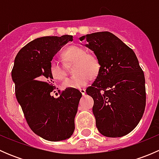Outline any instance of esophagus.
Here are the masks:
<instances>
[{
	"label": "esophagus",
	"instance_id": "esophagus-1",
	"mask_svg": "<svg viewBox=\"0 0 159 159\" xmlns=\"http://www.w3.org/2000/svg\"><path fill=\"white\" fill-rule=\"evenodd\" d=\"M80 91H81V94H82V95H84V94H85V93H86L85 89H80Z\"/></svg>",
	"mask_w": 159,
	"mask_h": 159
}]
</instances>
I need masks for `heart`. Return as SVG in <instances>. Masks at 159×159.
<instances>
[{
    "label": "heart",
    "mask_w": 159,
    "mask_h": 159,
    "mask_svg": "<svg viewBox=\"0 0 159 159\" xmlns=\"http://www.w3.org/2000/svg\"><path fill=\"white\" fill-rule=\"evenodd\" d=\"M65 62L75 63L74 73L76 75L68 78L62 83L64 89H81L89 82L91 78H95L101 68L100 61L97 55L87 52L84 48L73 45L68 48L62 54ZM49 72L52 78L62 81L66 78V71L57 61L50 62Z\"/></svg>",
    "instance_id": "heart-1"
}]
</instances>
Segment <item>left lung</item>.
Instances as JSON below:
<instances>
[{
	"label": "left lung",
	"instance_id": "8db88e82",
	"mask_svg": "<svg viewBox=\"0 0 159 159\" xmlns=\"http://www.w3.org/2000/svg\"><path fill=\"white\" fill-rule=\"evenodd\" d=\"M100 61L95 81L86 90L94 100L92 111L99 132L122 137L140 121L146 103L145 75L135 54L108 31L80 38Z\"/></svg>",
	"mask_w": 159,
	"mask_h": 159
}]
</instances>
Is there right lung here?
<instances>
[{
    "label": "right lung",
    "mask_w": 159,
    "mask_h": 159,
    "mask_svg": "<svg viewBox=\"0 0 159 159\" xmlns=\"http://www.w3.org/2000/svg\"><path fill=\"white\" fill-rule=\"evenodd\" d=\"M72 41L73 36L67 34L36 38L19 51L11 72L16 98L28 125L35 134L51 142L72 135L82 96L75 89H66L57 98L51 95L56 88L49 72L50 62Z\"/></svg>",
    "instance_id": "add662e5"
}]
</instances>
